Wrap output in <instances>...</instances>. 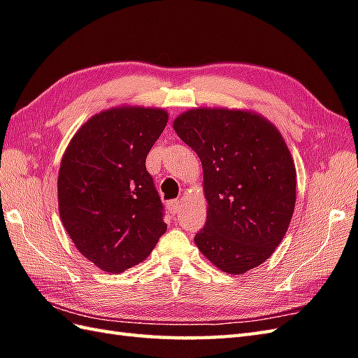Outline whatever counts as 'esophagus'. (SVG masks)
I'll list each match as a JSON object with an SVG mask.
<instances>
[{
  "mask_svg": "<svg viewBox=\"0 0 358 358\" xmlns=\"http://www.w3.org/2000/svg\"><path fill=\"white\" fill-rule=\"evenodd\" d=\"M181 206H182V201H180V199H171L168 203V208L172 215L178 213L181 210Z\"/></svg>",
  "mask_w": 358,
  "mask_h": 358,
  "instance_id": "34e87169",
  "label": "esophagus"
}]
</instances>
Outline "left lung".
Instances as JSON below:
<instances>
[{
	"instance_id": "left-lung-1",
	"label": "left lung",
	"mask_w": 358,
	"mask_h": 358,
	"mask_svg": "<svg viewBox=\"0 0 358 358\" xmlns=\"http://www.w3.org/2000/svg\"><path fill=\"white\" fill-rule=\"evenodd\" d=\"M203 164L207 222L198 250L242 275L273 254L296 203V169L280 130L246 108L194 107L172 122Z\"/></svg>"
}]
</instances>
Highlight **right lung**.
Instances as JSON below:
<instances>
[{
  "label": "right lung",
  "mask_w": 358,
  "mask_h": 358,
  "mask_svg": "<svg viewBox=\"0 0 358 358\" xmlns=\"http://www.w3.org/2000/svg\"><path fill=\"white\" fill-rule=\"evenodd\" d=\"M168 117L162 107H110L89 117L63 152L57 178L62 224L101 271L136 266L166 231L145 160Z\"/></svg>",
  "instance_id": "obj_1"
}]
</instances>
